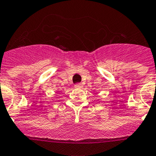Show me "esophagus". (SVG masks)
<instances>
[{
    "label": "esophagus",
    "mask_w": 156,
    "mask_h": 156,
    "mask_svg": "<svg viewBox=\"0 0 156 156\" xmlns=\"http://www.w3.org/2000/svg\"><path fill=\"white\" fill-rule=\"evenodd\" d=\"M82 84H76L75 85V88H81L82 87Z\"/></svg>",
    "instance_id": "esophagus-1"
}]
</instances>
